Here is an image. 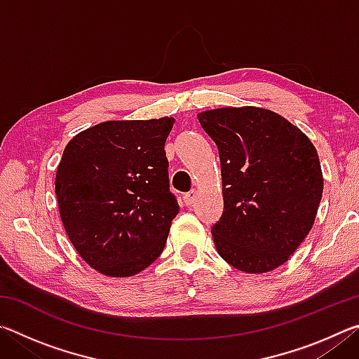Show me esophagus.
Masks as SVG:
<instances>
[{
  "label": "esophagus",
  "instance_id": "esophagus-1",
  "mask_svg": "<svg viewBox=\"0 0 359 359\" xmlns=\"http://www.w3.org/2000/svg\"><path fill=\"white\" fill-rule=\"evenodd\" d=\"M194 199H196V191H194V190L184 194V201H185L187 205H191L194 203Z\"/></svg>",
  "mask_w": 359,
  "mask_h": 359
}]
</instances>
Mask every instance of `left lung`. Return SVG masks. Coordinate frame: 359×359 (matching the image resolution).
<instances>
[{
	"label": "left lung",
	"mask_w": 359,
	"mask_h": 359,
	"mask_svg": "<svg viewBox=\"0 0 359 359\" xmlns=\"http://www.w3.org/2000/svg\"><path fill=\"white\" fill-rule=\"evenodd\" d=\"M222 163L224 210L212 226L217 252L236 269L264 274L287 263L311 233L323 194L317 149L269 109L198 114Z\"/></svg>",
	"instance_id": "obj_1"
}]
</instances>
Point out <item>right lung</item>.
<instances>
[{"mask_svg": "<svg viewBox=\"0 0 359 359\" xmlns=\"http://www.w3.org/2000/svg\"><path fill=\"white\" fill-rule=\"evenodd\" d=\"M174 121H102L65 147L55 175L60 218L72 247L100 274L136 276L165 248L180 209L165 151Z\"/></svg>", "mask_w": 359, "mask_h": 359, "instance_id": "1", "label": "right lung"}]
</instances>
